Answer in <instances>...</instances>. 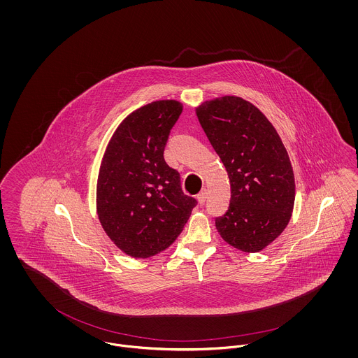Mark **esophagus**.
<instances>
[{
    "mask_svg": "<svg viewBox=\"0 0 358 358\" xmlns=\"http://www.w3.org/2000/svg\"><path fill=\"white\" fill-rule=\"evenodd\" d=\"M206 199H208V190L206 189H203L199 194H197V200H199V203L203 205L205 201H206Z\"/></svg>",
    "mask_w": 358,
    "mask_h": 358,
    "instance_id": "1",
    "label": "esophagus"
}]
</instances>
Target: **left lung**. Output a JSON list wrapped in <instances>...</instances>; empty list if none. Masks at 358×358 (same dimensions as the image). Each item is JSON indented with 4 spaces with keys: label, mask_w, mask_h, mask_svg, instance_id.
Instances as JSON below:
<instances>
[{
    "label": "left lung",
    "mask_w": 358,
    "mask_h": 358,
    "mask_svg": "<svg viewBox=\"0 0 358 358\" xmlns=\"http://www.w3.org/2000/svg\"><path fill=\"white\" fill-rule=\"evenodd\" d=\"M196 114L231 184L229 208L216 228L229 245L259 252L291 219L295 181L289 153L273 123L243 98L206 101Z\"/></svg>",
    "instance_id": "left-lung-1"
}]
</instances>
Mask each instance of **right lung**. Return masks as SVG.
Listing matches in <instances>:
<instances>
[{
    "label": "right lung",
    "instance_id": "1",
    "mask_svg": "<svg viewBox=\"0 0 358 358\" xmlns=\"http://www.w3.org/2000/svg\"><path fill=\"white\" fill-rule=\"evenodd\" d=\"M177 101H157L122 120L103 155L96 210L104 232L131 257H150L177 238L197 201L184 194L180 173L165 162Z\"/></svg>",
    "mask_w": 358,
    "mask_h": 358
}]
</instances>
